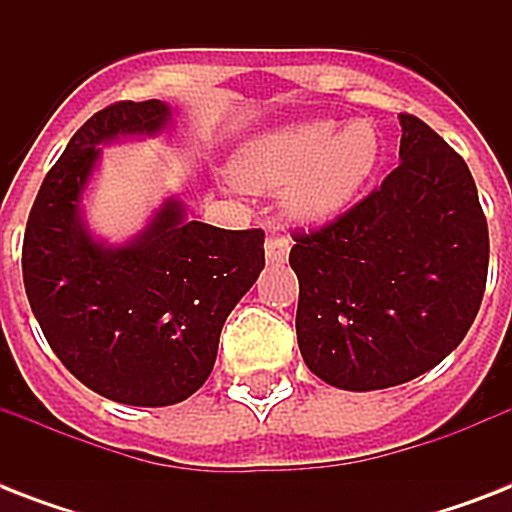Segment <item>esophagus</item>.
Here are the masks:
<instances>
[{"label": "esophagus", "mask_w": 512, "mask_h": 512, "mask_svg": "<svg viewBox=\"0 0 512 512\" xmlns=\"http://www.w3.org/2000/svg\"><path fill=\"white\" fill-rule=\"evenodd\" d=\"M289 247H292V241H289V236L284 231H271V236L265 239V255H268V260L271 263H284L289 257Z\"/></svg>", "instance_id": "esophagus-1"}]
</instances>
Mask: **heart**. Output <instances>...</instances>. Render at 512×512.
<instances>
[{"mask_svg":"<svg viewBox=\"0 0 512 512\" xmlns=\"http://www.w3.org/2000/svg\"><path fill=\"white\" fill-rule=\"evenodd\" d=\"M380 140L369 122L319 119L271 132L249 143L233 162V177L252 191L289 183L287 204L297 217L321 220L340 212L372 177Z\"/></svg>","mask_w":512,"mask_h":512,"instance_id":"1","label":"heart"}]
</instances>
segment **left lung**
<instances>
[{
  "label": "left lung",
  "mask_w": 512,
  "mask_h": 512,
  "mask_svg": "<svg viewBox=\"0 0 512 512\" xmlns=\"http://www.w3.org/2000/svg\"><path fill=\"white\" fill-rule=\"evenodd\" d=\"M401 164L335 220L295 231L297 342L316 377L382 390L438 366L486 289L489 228L468 164L401 114Z\"/></svg>",
  "instance_id": "1"
}]
</instances>
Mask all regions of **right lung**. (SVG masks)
Wrapping results in <instances>:
<instances>
[{
	"label": "right lung",
	"mask_w": 512,
	"mask_h": 512,
	"mask_svg": "<svg viewBox=\"0 0 512 512\" xmlns=\"http://www.w3.org/2000/svg\"><path fill=\"white\" fill-rule=\"evenodd\" d=\"M162 100H119L76 130L36 193L23 236V284L44 337L76 380L130 406H170L212 372L228 313L265 265V233L185 220L167 199L146 231L103 247L79 217L98 143L154 135Z\"/></svg>",
	"instance_id": "obj_1"
}]
</instances>
